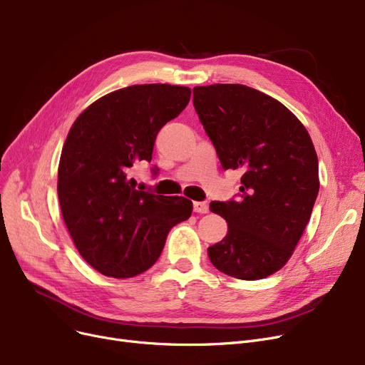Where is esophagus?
Instances as JSON below:
<instances>
[{"label": "esophagus", "mask_w": 365, "mask_h": 365, "mask_svg": "<svg viewBox=\"0 0 365 365\" xmlns=\"http://www.w3.org/2000/svg\"><path fill=\"white\" fill-rule=\"evenodd\" d=\"M194 212L195 213H208V204L205 201H195L194 202Z\"/></svg>", "instance_id": "34e87169"}]
</instances>
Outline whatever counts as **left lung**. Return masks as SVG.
<instances>
[{
    "mask_svg": "<svg viewBox=\"0 0 365 365\" xmlns=\"http://www.w3.org/2000/svg\"><path fill=\"white\" fill-rule=\"evenodd\" d=\"M194 106L222 167L242 171L238 200L210 202L227 234L208 257L229 277H269L292 257L319 190L309 133L277 99L242 84L194 87Z\"/></svg>",
    "mask_w": 365,
    "mask_h": 365,
    "instance_id": "1",
    "label": "left lung"
}]
</instances>
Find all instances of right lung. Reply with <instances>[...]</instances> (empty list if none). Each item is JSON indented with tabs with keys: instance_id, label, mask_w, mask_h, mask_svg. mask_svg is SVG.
Listing matches in <instances>:
<instances>
[{
	"instance_id": "right-lung-1",
	"label": "right lung",
	"mask_w": 365,
	"mask_h": 365,
	"mask_svg": "<svg viewBox=\"0 0 365 365\" xmlns=\"http://www.w3.org/2000/svg\"><path fill=\"white\" fill-rule=\"evenodd\" d=\"M190 88L130 86L91 103L71 127L57 178L62 216L76 250L96 271L136 277L155 263L170 229L192 201L136 189L130 171L152 160L158 131L186 108Z\"/></svg>"
}]
</instances>
